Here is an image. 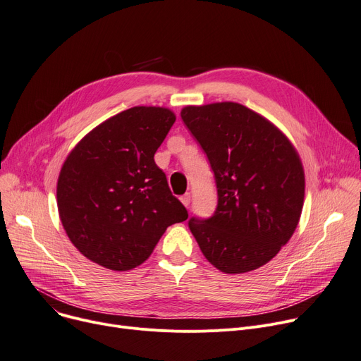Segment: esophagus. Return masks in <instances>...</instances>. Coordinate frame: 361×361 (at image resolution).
<instances>
[{
  "label": "esophagus",
  "mask_w": 361,
  "mask_h": 361,
  "mask_svg": "<svg viewBox=\"0 0 361 361\" xmlns=\"http://www.w3.org/2000/svg\"><path fill=\"white\" fill-rule=\"evenodd\" d=\"M180 200H181V203H183L185 207H188V206H190V200H191L190 193H185L184 196H181V197H180Z\"/></svg>",
  "instance_id": "1"
}]
</instances>
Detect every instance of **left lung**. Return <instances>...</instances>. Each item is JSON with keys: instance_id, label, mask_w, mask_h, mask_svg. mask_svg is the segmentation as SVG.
Masks as SVG:
<instances>
[{"instance_id": "8db88e82", "label": "left lung", "mask_w": 361, "mask_h": 361, "mask_svg": "<svg viewBox=\"0 0 361 361\" xmlns=\"http://www.w3.org/2000/svg\"><path fill=\"white\" fill-rule=\"evenodd\" d=\"M181 118L204 151L218 190L213 216L188 221L203 255L226 274L264 266L300 219L299 154L281 130L243 104L187 106Z\"/></svg>"}]
</instances>
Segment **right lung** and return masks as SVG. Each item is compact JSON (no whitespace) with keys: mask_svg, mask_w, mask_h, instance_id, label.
Listing matches in <instances>:
<instances>
[{"mask_svg":"<svg viewBox=\"0 0 361 361\" xmlns=\"http://www.w3.org/2000/svg\"><path fill=\"white\" fill-rule=\"evenodd\" d=\"M174 122L165 107H132L94 128L66 157L59 218L71 243L99 266H140L165 229L188 218L154 161Z\"/></svg>","mask_w":361,"mask_h":361,"instance_id":"1","label":"right lung"}]
</instances>
